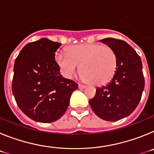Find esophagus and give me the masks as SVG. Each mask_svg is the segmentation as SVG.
I'll list each match as a JSON object with an SVG mask.
<instances>
[{
    "mask_svg": "<svg viewBox=\"0 0 154 154\" xmlns=\"http://www.w3.org/2000/svg\"><path fill=\"white\" fill-rule=\"evenodd\" d=\"M85 87H86V85H83V84H81V83H79V89H85Z\"/></svg>",
    "mask_w": 154,
    "mask_h": 154,
    "instance_id": "34e87169",
    "label": "esophagus"
}]
</instances>
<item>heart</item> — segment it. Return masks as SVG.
Masks as SVG:
<instances>
[{
	"label": "heart",
	"instance_id": "heart-1",
	"mask_svg": "<svg viewBox=\"0 0 154 154\" xmlns=\"http://www.w3.org/2000/svg\"><path fill=\"white\" fill-rule=\"evenodd\" d=\"M56 60L65 76L71 77L80 67L82 78L94 85H103L112 79L118 66L117 53L103 44H81L59 52Z\"/></svg>",
	"mask_w": 154,
	"mask_h": 154
}]
</instances>
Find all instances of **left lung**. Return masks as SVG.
I'll use <instances>...</instances> for the list:
<instances>
[{"label": "left lung", "instance_id": "left-lung-1", "mask_svg": "<svg viewBox=\"0 0 154 154\" xmlns=\"http://www.w3.org/2000/svg\"><path fill=\"white\" fill-rule=\"evenodd\" d=\"M101 42L116 51L118 66L109 83L96 89L89 105L99 118L113 122L126 117L135 110L140 101L145 81L140 57L130 45L112 38Z\"/></svg>", "mask_w": 154, "mask_h": 154}]
</instances>
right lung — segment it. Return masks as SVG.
Listing matches in <instances>:
<instances>
[{"label":"right lung","instance_id":"obj_1","mask_svg":"<svg viewBox=\"0 0 154 154\" xmlns=\"http://www.w3.org/2000/svg\"><path fill=\"white\" fill-rule=\"evenodd\" d=\"M58 42L42 38L22 48L14 65L12 92L25 115L40 123L60 119L78 84L60 75L55 61Z\"/></svg>","mask_w":154,"mask_h":154}]
</instances>
